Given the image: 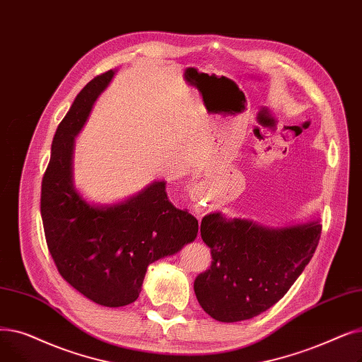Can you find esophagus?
I'll list each match as a JSON object with an SVG mask.
<instances>
[{
  "instance_id": "34e87169",
  "label": "esophagus",
  "mask_w": 362,
  "mask_h": 362,
  "mask_svg": "<svg viewBox=\"0 0 362 362\" xmlns=\"http://www.w3.org/2000/svg\"><path fill=\"white\" fill-rule=\"evenodd\" d=\"M194 209L199 212V209H200V206L199 204H194Z\"/></svg>"
}]
</instances>
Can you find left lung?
<instances>
[{
  "label": "left lung",
  "mask_w": 362,
  "mask_h": 362,
  "mask_svg": "<svg viewBox=\"0 0 362 362\" xmlns=\"http://www.w3.org/2000/svg\"><path fill=\"white\" fill-rule=\"evenodd\" d=\"M200 235L212 265L194 281L206 314L221 322L250 320L277 303L311 261L321 235L320 219L268 227L222 212L203 216Z\"/></svg>",
  "instance_id": "obj_1"
}]
</instances>
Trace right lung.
<instances>
[{
    "mask_svg": "<svg viewBox=\"0 0 362 362\" xmlns=\"http://www.w3.org/2000/svg\"><path fill=\"white\" fill-rule=\"evenodd\" d=\"M109 71L85 85L60 122L41 185V216L48 250L62 277L90 300L117 308L136 300L150 264L194 242L197 219L178 209L166 181L110 204L85 199L74 182V148Z\"/></svg>",
    "mask_w": 362,
    "mask_h": 362,
    "instance_id": "add662e5",
    "label": "right lung"
}]
</instances>
